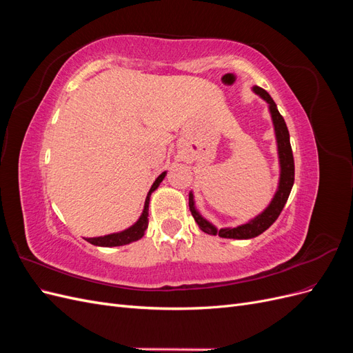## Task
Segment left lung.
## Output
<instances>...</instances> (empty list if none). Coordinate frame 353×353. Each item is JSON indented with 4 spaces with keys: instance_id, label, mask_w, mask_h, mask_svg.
<instances>
[{
    "instance_id": "obj_1",
    "label": "left lung",
    "mask_w": 353,
    "mask_h": 353,
    "mask_svg": "<svg viewBox=\"0 0 353 353\" xmlns=\"http://www.w3.org/2000/svg\"><path fill=\"white\" fill-rule=\"evenodd\" d=\"M252 91L258 94L262 100L268 103V109L271 113V119L274 125L275 140H276V152H279V163H280V178H279V187H276L275 194L270 205L266 206L259 215L249 219L245 223H241L239 227H227V228H216L212 222H209L196 208L194 194L190 191L188 194V206L193 215L194 221L200 230L210 236H219L222 239H236V240H249L253 237H258L259 234L268 230L272 223L280 216V213L285 205V201L290 196L292 187L294 184V160L293 152L290 145V134H288L287 125L284 122V117L280 114L276 109L275 101L271 99V95L261 87H253Z\"/></svg>"
}]
</instances>
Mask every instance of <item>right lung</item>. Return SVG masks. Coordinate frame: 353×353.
I'll list each match as a JSON object with an SVG mask.
<instances>
[{
	"label": "right lung",
	"instance_id": "right-lung-1",
	"mask_svg": "<svg viewBox=\"0 0 353 353\" xmlns=\"http://www.w3.org/2000/svg\"><path fill=\"white\" fill-rule=\"evenodd\" d=\"M165 176H166V170L156 178L150 191L147 193L141 216L138 218V221L134 223V225H131L130 228H126L123 231H119V232L108 234V236H101V237H91V239H85V240L94 245H100V248H116V245L130 244L132 241L143 239L144 232L148 227V205H150V196L154 190H157V187L165 179Z\"/></svg>",
	"mask_w": 353,
	"mask_h": 353
}]
</instances>
